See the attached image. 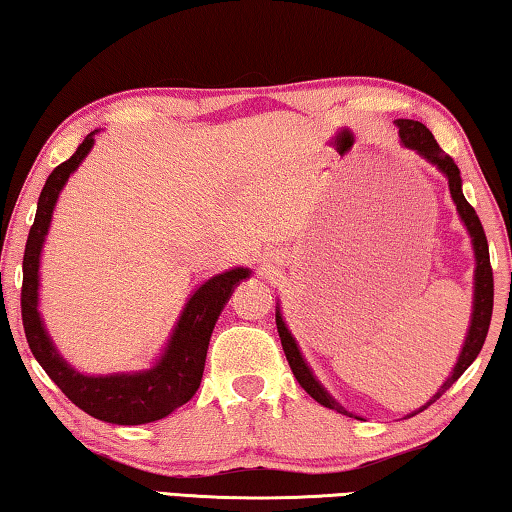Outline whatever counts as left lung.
<instances>
[{"label": "left lung", "mask_w": 512, "mask_h": 512, "mask_svg": "<svg viewBox=\"0 0 512 512\" xmlns=\"http://www.w3.org/2000/svg\"><path fill=\"white\" fill-rule=\"evenodd\" d=\"M395 126L400 128V140L404 149H411L420 155L422 160H427L429 164H433L443 176L447 178V185H449V194H452V201L456 205V212L461 216V221L465 225L467 235L472 239V250H474V298H472V316H470V327H467V334H465V341H463V348L461 354H458L456 359V366L449 372V377L443 381V386L438 388L436 395L429 397V402H424L420 409L411 411L406 418H413V415L422 413L427 406H431L433 402L438 400L440 395L445 391H449V386L454 384V381L463 375V372L472 366V361L479 357V352L483 348V341L485 336H488V327H490V318H492V298H495V284H492V268H490V253H488V239H485V232H483V225L479 221V216H476L474 207L465 201L463 196V180H461V171H458L456 162L449 158V155L440 149L438 142L433 140L431 131L420 121H413V119H395ZM275 323H277V332H280V341H282V348L284 354H287V361L291 366V372L296 375L298 384L305 388V391L314 397L318 404L327 406V409H332L336 413H343V415H350L352 413L341 406L339 402L334 400L332 395L327 393V388L320 384L316 379L314 370L309 368V363L302 357V352L298 348V341L293 339V334L289 332L287 323H284V316H282V309H280V302H277L275 307Z\"/></svg>", "instance_id": "left-lung-1"}]
</instances>
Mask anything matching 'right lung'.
Returning <instances> with one entry per match:
<instances>
[{
  "label": "right lung",
  "mask_w": 512,
  "mask_h": 512,
  "mask_svg": "<svg viewBox=\"0 0 512 512\" xmlns=\"http://www.w3.org/2000/svg\"><path fill=\"white\" fill-rule=\"evenodd\" d=\"M97 133L99 131H92L72 158L51 171L40 192L36 221L29 230L22 262V323L33 357L79 409L103 422L146 424L167 418L169 413L192 400L201 386L207 345H210L216 320L237 284L253 275V271L235 266L198 284L180 311L160 357L153 359L149 368L108 372V375H88V372L76 370L58 352L40 316V257L58 196L69 176L88 158Z\"/></svg>",
  "instance_id": "1"
}]
</instances>
